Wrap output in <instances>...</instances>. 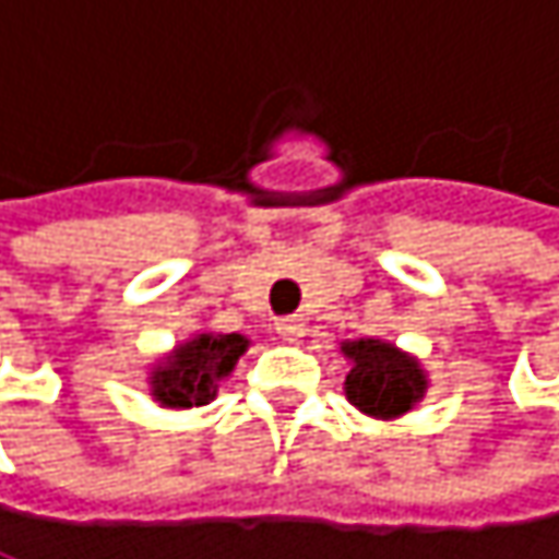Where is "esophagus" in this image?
<instances>
[{
  "label": "esophagus",
  "mask_w": 559,
  "mask_h": 559,
  "mask_svg": "<svg viewBox=\"0 0 559 559\" xmlns=\"http://www.w3.org/2000/svg\"><path fill=\"white\" fill-rule=\"evenodd\" d=\"M274 331H277V337H282V341L295 344V341H301V337H305V321H301L298 314L277 318V321H274Z\"/></svg>",
  "instance_id": "esophagus-1"
}]
</instances>
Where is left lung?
Listing matches in <instances>:
<instances>
[{
    "label": "left lung",
    "instance_id": "8db88e82",
    "mask_svg": "<svg viewBox=\"0 0 559 559\" xmlns=\"http://www.w3.org/2000/svg\"><path fill=\"white\" fill-rule=\"evenodd\" d=\"M341 354L350 360L344 380L347 400L377 419H396L409 413L429 390V380L416 357L383 341H347Z\"/></svg>",
    "mask_w": 559,
    "mask_h": 559
}]
</instances>
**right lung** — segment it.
I'll list each match as a JSON object with an SVG mask.
<instances>
[{"label":"right lung","instance_id":"1","mask_svg":"<svg viewBox=\"0 0 559 559\" xmlns=\"http://www.w3.org/2000/svg\"><path fill=\"white\" fill-rule=\"evenodd\" d=\"M245 350L248 337L241 334H195L169 357H163V364L150 373L153 400L169 409L205 406L215 400L218 380L235 370Z\"/></svg>","mask_w":559,"mask_h":559}]
</instances>
